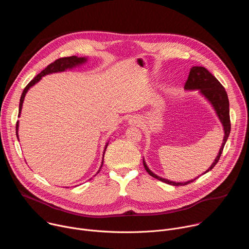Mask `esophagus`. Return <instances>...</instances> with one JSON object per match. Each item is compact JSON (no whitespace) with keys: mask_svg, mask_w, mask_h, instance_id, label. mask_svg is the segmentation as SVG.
Segmentation results:
<instances>
[{"mask_svg":"<svg viewBox=\"0 0 249 249\" xmlns=\"http://www.w3.org/2000/svg\"><path fill=\"white\" fill-rule=\"evenodd\" d=\"M140 123H141V120H140V118L137 117V116H134V117H132V118L129 120V125H131V126H139Z\"/></svg>","mask_w":249,"mask_h":249,"instance_id":"obj_1","label":"esophagus"}]
</instances>
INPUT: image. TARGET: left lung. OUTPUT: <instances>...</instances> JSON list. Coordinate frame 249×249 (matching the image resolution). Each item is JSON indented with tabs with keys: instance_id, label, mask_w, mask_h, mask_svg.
Listing matches in <instances>:
<instances>
[{
	"instance_id": "8db88e82",
	"label": "left lung",
	"mask_w": 249,
	"mask_h": 249,
	"mask_svg": "<svg viewBox=\"0 0 249 249\" xmlns=\"http://www.w3.org/2000/svg\"><path fill=\"white\" fill-rule=\"evenodd\" d=\"M184 89L187 90H193V89H199V91L210 101V103L213 105V107L216 110V113L219 117V119L221 120L223 126H224V131H225V136H224V140H223V144L221 146V149L219 151V154L217 156V158L215 159L214 162L211 164V166L203 173L205 174L206 172L210 171L212 168H214V166L217 164V162L219 161L221 155L223 153L224 147L226 145V142L230 136L231 133V119H230V102H229V98H228V94L227 91L225 89V88L222 86V84L215 78V76H213L209 71L204 68V67H192L190 70V73L188 76V79L185 83ZM145 169L147 170V172L153 176L154 178H157L162 182H165L167 184L170 185H174V186H180V185H187L191 182H193L195 179L189 180L187 182H174V181H170L168 179L165 178H161L160 176L156 175L154 172H152L150 170V168L148 167V165L146 164L145 160H143Z\"/></svg>"
}]
</instances>
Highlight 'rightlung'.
<instances>
[{"label":"right lung","instance_id":"add662e5","mask_svg":"<svg viewBox=\"0 0 249 249\" xmlns=\"http://www.w3.org/2000/svg\"><path fill=\"white\" fill-rule=\"evenodd\" d=\"M87 61V59L85 57H77V56H71V57H64V58H60V59H57L56 61H54L53 63H51L50 65H48L42 72L40 74H38L37 76H35L33 78V80H31L28 85L24 88L22 93H21V96H20V99H19V110H18V117L20 115V111H21V107H22V103H23V100H24V96L27 92V90L32 87L34 86L36 83H38L41 78L45 75H48V74H52V73H58V72H63V71L67 70V69H72L78 65H81L83 63H85ZM18 121L17 122V137L18 139ZM106 148H107V144H106L105 146V149H104V152H103V156H104V153H105V150ZM102 164H103V160L101 162V165H100V168L102 167ZM100 171V169L97 171V173Z\"/></svg>","mask_w":249,"mask_h":249}]
</instances>
